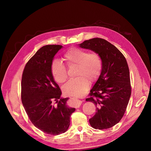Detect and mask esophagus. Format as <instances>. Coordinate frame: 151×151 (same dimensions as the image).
Masks as SVG:
<instances>
[{
  "mask_svg": "<svg viewBox=\"0 0 151 151\" xmlns=\"http://www.w3.org/2000/svg\"><path fill=\"white\" fill-rule=\"evenodd\" d=\"M81 103H82V101H81V100H79V99H76V101L74 103V105L76 107H78L81 104Z\"/></svg>",
  "mask_w": 151,
  "mask_h": 151,
  "instance_id": "34e87169",
  "label": "esophagus"
}]
</instances>
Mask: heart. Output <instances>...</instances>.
Listing matches in <instances>:
<instances>
[{
  "label": "heart",
  "mask_w": 151,
  "mask_h": 151,
  "mask_svg": "<svg viewBox=\"0 0 151 151\" xmlns=\"http://www.w3.org/2000/svg\"><path fill=\"white\" fill-rule=\"evenodd\" d=\"M62 60L68 67L76 66L75 79L68 81L63 86V91L68 95H83L89 89V83L96 81L101 74L103 61L100 55L95 52L73 47L63 54ZM51 74L58 84L64 83L67 79L66 67L58 60H54L51 65Z\"/></svg>",
  "instance_id": "obj_1"
}]
</instances>
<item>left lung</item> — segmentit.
I'll return each mask as SVG.
<instances>
[{
  "instance_id": "8db88e82",
  "label": "left lung",
  "mask_w": 151,
  "mask_h": 151,
  "mask_svg": "<svg viewBox=\"0 0 151 151\" xmlns=\"http://www.w3.org/2000/svg\"><path fill=\"white\" fill-rule=\"evenodd\" d=\"M80 47L98 53L103 68L86 101L94 103L95 115L89 119L94 129H109L119 122L126 111L131 95L130 72L124 55L113 45L94 38L79 44Z\"/></svg>"
}]
</instances>
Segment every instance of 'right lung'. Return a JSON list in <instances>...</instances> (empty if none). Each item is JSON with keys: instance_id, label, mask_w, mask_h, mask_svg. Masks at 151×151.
<instances>
[{"instance_id": "obj_1", "label": "right lung", "mask_w": 151, "mask_h": 151, "mask_svg": "<svg viewBox=\"0 0 151 151\" xmlns=\"http://www.w3.org/2000/svg\"><path fill=\"white\" fill-rule=\"evenodd\" d=\"M62 45H48L39 49L27 62L21 80V100L32 123L50 135L64 133L75 108L66 104L51 74L53 57Z\"/></svg>"}]
</instances>
